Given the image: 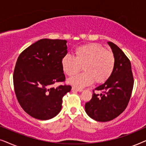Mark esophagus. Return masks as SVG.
<instances>
[{"instance_id":"1","label":"esophagus","mask_w":146,"mask_h":146,"mask_svg":"<svg viewBox=\"0 0 146 146\" xmlns=\"http://www.w3.org/2000/svg\"><path fill=\"white\" fill-rule=\"evenodd\" d=\"M72 92H82V89L76 88H75V87H72Z\"/></svg>"}]
</instances>
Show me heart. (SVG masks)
Here are the masks:
<instances>
[{"label":"heart","mask_w":146,"mask_h":146,"mask_svg":"<svg viewBox=\"0 0 146 146\" xmlns=\"http://www.w3.org/2000/svg\"><path fill=\"white\" fill-rule=\"evenodd\" d=\"M75 57L66 55L62 58L64 72L72 76L82 67L84 72L79 74L68 80L70 84L78 88L91 85L94 82L102 84L106 82L114 70L115 60L111 51L105 50L96 43H88L76 48Z\"/></svg>","instance_id":"1"}]
</instances>
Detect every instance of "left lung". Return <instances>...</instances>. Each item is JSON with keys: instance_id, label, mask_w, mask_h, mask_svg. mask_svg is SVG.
Listing matches in <instances>:
<instances>
[{"instance_id": "obj_1", "label": "left lung", "mask_w": 146, "mask_h": 146, "mask_svg": "<svg viewBox=\"0 0 146 146\" xmlns=\"http://www.w3.org/2000/svg\"><path fill=\"white\" fill-rule=\"evenodd\" d=\"M114 55L115 64L111 77L96 88L101 94L93 90L92 98L85 104V111L98 121H108L121 114L130 99L133 87L131 62L123 52L111 42H108Z\"/></svg>"}]
</instances>
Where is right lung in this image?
Here are the masks:
<instances>
[{"label": "right lung", "mask_w": 146, "mask_h": 146, "mask_svg": "<svg viewBox=\"0 0 146 146\" xmlns=\"http://www.w3.org/2000/svg\"><path fill=\"white\" fill-rule=\"evenodd\" d=\"M66 40L41 39L18 58L14 70L16 96L23 109L41 120L55 117L62 109V98L71 90L69 85L52 87L65 81L61 60L67 54Z\"/></svg>", "instance_id": "add662e5"}]
</instances>
